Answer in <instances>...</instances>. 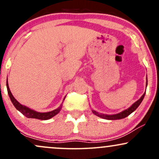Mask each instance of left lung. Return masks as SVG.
I'll list each match as a JSON object with an SVG mask.
<instances>
[{"instance_id": "obj_1", "label": "left lung", "mask_w": 159, "mask_h": 159, "mask_svg": "<svg viewBox=\"0 0 159 159\" xmlns=\"http://www.w3.org/2000/svg\"><path fill=\"white\" fill-rule=\"evenodd\" d=\"M145 93H144L143 94V96H142L141 97H140L139 99L138 100V101L135 102L133 104V105L130 107H129V108L126 109V110L122 111V112H120V113H119V114H117L107 115V114H98V112H96V111H93V113L94 114H96V116H99V117L103 118V119L111 120L123 119V118L126 117V116H129V115H130L132 112H134V111H135L137 108H138V107L139 106L140 104L141 103L142 101H143V98H144V96H145Z\"/></svg>"}]
</instances>
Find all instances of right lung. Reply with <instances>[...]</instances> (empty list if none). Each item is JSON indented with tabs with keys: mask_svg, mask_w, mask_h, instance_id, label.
Instances as JSON below:
<instances>
[{
	"mask_svg": "<svg viewBox=\"0 0 159 159\" xmlns=\"http://www.w3.org/2000/svg\"><path fill=\"white\" fill-rule=\"evenodd\" d=\"M7 92H8L9 96H10L11 102H12V104H13L14 106L16 107V108L17 109L18 111H19L21 114L25 115V116L27 118H34V119H38V120H49L51 118H52L53 116H55L60 112L61 111L62 105H61L58 108L55 109V110L50 111V112H46V113H40L37 112V111H35L32 109H30L29 107H27L25 105H21L17 100L14 98V96H12V93L10 92V88H9L8 86V81H7Z\"/></svg>",
	"mask_w": 159,
	"mask_h": 159,
	"instance_id": "add662e5",
	"label": "right lung"
}]
</instances>
